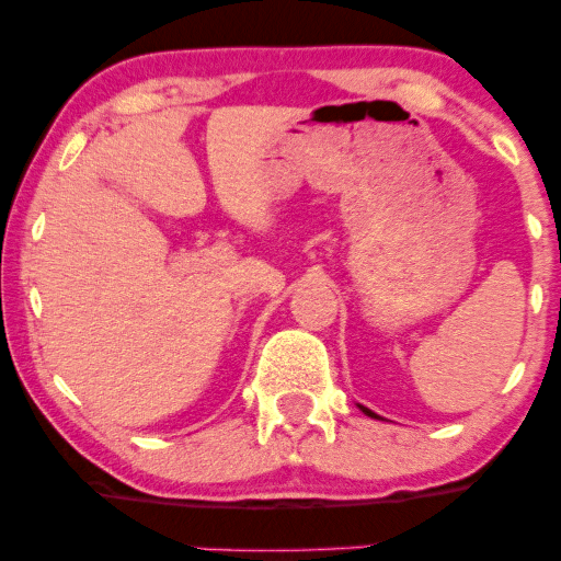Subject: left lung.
Instances as JSON below:
<instances>
[{"label": "left lung", "instance_id": "left-lung-1", "mask_svg": "<svg viewBox=\"0 0 561 561\" xmlns=\"http://www.w3.org/2000/svg\"><path fill=\"white\" fill-rule=\"evenodd\" d=\"M363 411H365V413H367V416H373V419H378V413H373V411H370V409H365V405H363Z\"/></svg>", "mask_w": 561, "mask_h": 561}]
</instances>
